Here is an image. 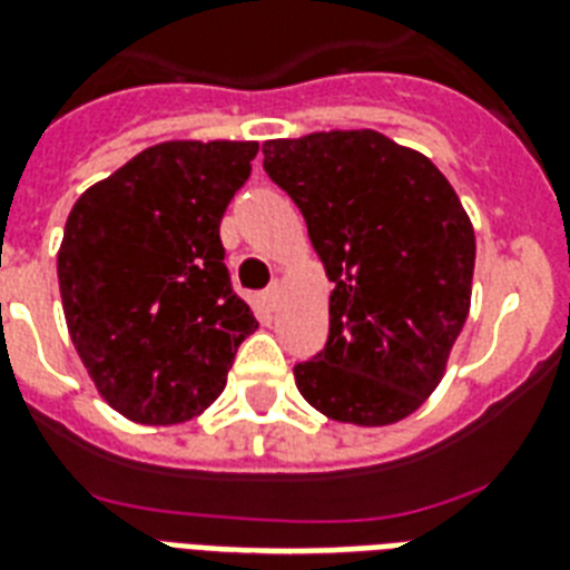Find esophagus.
Masks as SVG:
<instances>
[{
    "label": "esophagus",
    "instance_id": "34e87169",
    "mask_svg": "<svg viewBox=\"0 0 570 570\" xmlns=\"http://www.w3.org/2000/svg\"><path fill=\"white\" fill-rule=\"evenodd\" d=\"M263 298H266V304H268V307H275V304H277V298H281V284H277V281H275V284L268 286L266 293H263Z\"/></svg>",
    "mask_w": 570,
    "mask_h": 570
}]
</instances>
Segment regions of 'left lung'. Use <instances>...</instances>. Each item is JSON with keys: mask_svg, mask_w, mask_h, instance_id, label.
I'll list each match as a JSON object with an SVG mask.
<instances>
[{"mask_svg": "<svg viewBox=\"0 0 570 570\" xmlns=\"http://www.w3.org/2000/svg\"><path fill=\"white\" fill-rule=\"evenodd\" d=\"M263 168L293 197L328 281V343L295 384L337 423L414 414L446 373L470 313L476 236L432 159L375 129L263 145Z\"/></svg>", "mask_w": 570, "mask_h": 570, "instance_id": "1", "label": "left lung"}]
</instances>
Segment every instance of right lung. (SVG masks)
<instances>
[{"mask_svg":"<svg viewBox=\"0 0 570 570\" xmlns=\"http://www.w3.org/2000/svg\"><path fill=\"white\" fill-rule=\"evenodd\" d=\"M257 141H163L76 200L58 289L94 387L132 423L174 425L222 396L257 320L233 293L218 227Z\"/></svg>","mask_w":570,"mask_h":570,"instance_id":"add662e5","label":"right lung"}]
</instances>
